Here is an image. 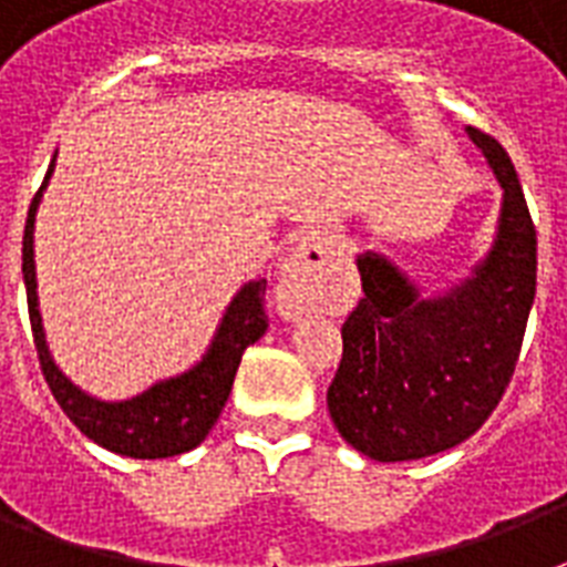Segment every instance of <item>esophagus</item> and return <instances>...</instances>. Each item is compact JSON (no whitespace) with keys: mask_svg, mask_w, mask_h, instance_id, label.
I'll return each mask as SVG.
<instances>
[{"mask_svg":"<svg viewBox=\"0 0 567 567\" xmlns=\"http://www.w3.org/2000/svg\"><path fill=\"white\" fill-rule=\"evenodd\" d=\"M329 252H332L329 240L320 235H306L293 247L291 258L282 267L279 285H276V311L285 320H297L320 302L323 282H327Z\"/></svg>","mask_w":567,"mask_h":567,"instance_id":"obj_1","label":"esophagus"}]
</instances>
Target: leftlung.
Returning a JSON list of instances; mask_svg holds the SVG:
<instances>
[{
	"label": "left lung",
	"mask_w": 567,
	"mask_h": 567,
	"mask_svg": "<svg viewBox=\"0 0 567 567\" xmlns=\"http://www.w3.org/2000/svg\"><path fill=\"white\" fill-rule=\"evenodd\" d=\"M465 132L503 188L492 249L471 276L423 297L391 258H355L364 297L341 329L327 405L341 439L377 462L435 456L488 421L536 300V226L515 164L492 135Z\"/></svg>",
	"instance_id": "left-lung-1"
}]
</instances>
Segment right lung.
Segmentation results:
<instances>
[{
    "mask_svg": "<svg viewBox=\"0 0 567 567\" xmlns=\"http://www.w3.org/2000/svg\"><path fill=\"white\" fill-rule=\"evenodd\" d=\"M52 171H55V158L49 164L47 179L31 199L25 235H22V282H25L31 336H34V347H38L43 377H47L49 388H52V394L66 412V417L100 447L132 458H167L188 453L196 444H203L205 435L212 432V426L220 417L244 350L256 344L258 338L267 332V282L252 279V282L240 285V291L231 297V302L223 311L205 355L185 373L158 379L146 391L128 396V400H100V396L87 394L58 368L52 353H49L47 332H43V320H40L38 309L34 217H38L40 196L52 179Z\"/></svg>",
    "mask_w": 567,
    "mask_h": 567,
    "instance_id": "add662e5",
    "label": "right lung"
}]
</instances>
